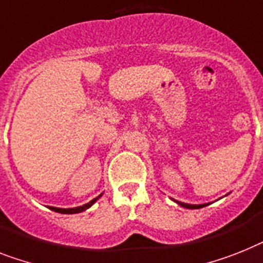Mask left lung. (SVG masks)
<instances>
[{
    "mask_svg": "<svg viewBox=\"0 0 263 263\" xmlns=\"http://www.w3.org/2000/svg\"><path fill=\"white\" fill-rule=\"evenodd\" d=\"M171 200H173L175 203H177L179 205H181V207L188 208V210H197V208H203V207H205V205L210 204V203H204V204H188V203H183V201L175 200V199H172V197H171Z\"/></svg>",
    "mask_w": 263,
    "mask_h": 263,
    "instance_id": "left-lung-1",
    "label": "left lung"
}]
</instances>
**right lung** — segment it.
I'll use <instances>...</instances> for the list:
<instances>
[{"instance_id":"obj_1","label":"right lung","mask_w":263,"mask_h":263,"mask_svg":"<svg viewBox=\"0 0 263 263\" xmlns=\"http://www.w3.org/2000/svg\"><path fill=\"white\" fill-rule=\"evenodd\" d=\"M103 194H101L99 196H97L95 199H92L91 201H88V203H86V204L83 205H79V207H73V208H58V207H51V205H48L49 210H52V211H55V212H59V214H79V212H83L86 211L87 208H90L91 205L94 204L95 201L99 199V197L102 196Z\"/></svg>"}]
</instances>
